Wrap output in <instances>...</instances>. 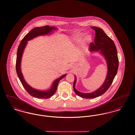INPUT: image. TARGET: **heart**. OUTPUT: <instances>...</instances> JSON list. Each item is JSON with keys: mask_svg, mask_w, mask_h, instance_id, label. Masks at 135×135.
I'll return each instance as SVG.
<instances>
[{"mask_svg": "<svg viewBox=\"0 0 135 135\" xmlns=\"http://www.w3.org/2000/svg\"><path fill=\"white\" fill-rule=\"evenodd\" d=\"M83 37V35L82 34H78L75 37V39L78 41H79V40H81V39ZM91 39V38L89 36H86L85 39H84V41H89V40Z\"/></svg>", "mask_w": 135, "mask_h": 135, "instance_id": "1", "label": "heart"}]
</instances>
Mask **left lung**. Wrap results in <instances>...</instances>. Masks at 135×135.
Here are the masks:
<instances>
[{
	"mask_svg": "<svg viewBox=\"0 0 135 135\" xmlns=\"http://www.w3.org/2000/svg\"><path fill=\"white\" fill-rule=\"evenodd\" d=\"M95 31L94 42H91L90 45V51H99L107 60L108 73L106 79L102 86L92 93H84L78 91L75 88L76 79L73 83V90L75 93L80 97L85 98H94L103 95L110 87L118 69L119 60L117 51L114 42L108 36L103 30L96 26L91 27Z\"/></svg>",
	"mask_w": 135,
	"mask_h": 135,
	"instance_id": "8db88e82",
	"label": "left lung"
}]
</instances>
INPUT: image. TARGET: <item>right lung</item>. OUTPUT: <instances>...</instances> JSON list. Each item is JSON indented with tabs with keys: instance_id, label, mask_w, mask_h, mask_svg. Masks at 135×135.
<instances>
[{
	"instance_id": "right-lung-1",
	"label": "right lung",
	"mask_w": 135,
	"mask_h": 135,
	"mask_svg": "<svg viewBox=\"0 0 135 135\" xmlns=\"http://www.w3.org/2000/svg\"><path fill=\"white\" fill-rule=\"evenodd\" d=\"M55 27H50L49 26H44L43 27H39L33 28L30 32H29L21 40L20 44H19L17 53V58H16V69L17 74L18 76L20 79L22 86H23L25 90L30 94V95L37 98H48L51 97L55 94L56 90L57 89V87L60 80L62 79L66 75L64 74L59 78V79H56L54 81L52 85L51 88L47 91H42L36 90L33 89L24 80L23 76L21 71V61L22 54L23 52L24 48L25 47L27 41L31 40L32 39L39 36L40 35H47L48 33H50L52 30H56Z\"/></svg>"
}]
</instances>
